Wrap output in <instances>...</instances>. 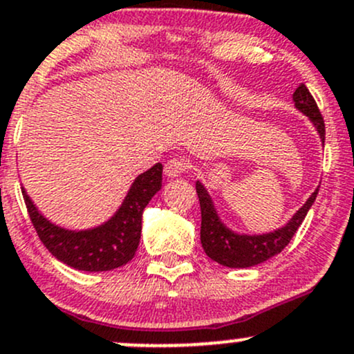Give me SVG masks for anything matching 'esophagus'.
<instances>
[{
    "instance_id": "esophagus-1",
    "label": "esophagus",
    "mask_w": 354,
    "mask_h": 354,
    "mask_svg": "<svg viewBox=\"0 0 354 354\" xmlns=\"http://www.w3.org/2000/svg\"><path fill=\"white\" fill-rule=\"evenodd\" d=\"M185 169H187V162H185V159L180 158L171 159V161H167L165 165V174L167 178L181 176V173H183Z\"/></svg>"
}]
</instances>
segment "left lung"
Listing matches in <instances>:
<instances>
[{"instance_id": "left-lung-1", "label": "left lung", "mask_w": 354, "mask_h": 354, "mask_svg": "<svg viewBox=\"0 0 354 354\" xmlns=\"http://www.w3.org/2000/svg\"><path fill=\"white\" fill-rule=\"evenodd\" d=\"M292 98L293 103H295V109L302 111L305 117H308V120L317 130L322 144H324V118H322L321 111L317 109V103L312 98L307 86L300 84L295 89ZM196 193H198L200 210H202L200 241H202L203 251L207 252L208 258L227 268H251L268 261V259L277 256L278 252H281L288 245L293 234L297 232V229L304 222L307 212L314 205L319 187L314 189V193L308 196L307 202L292 215V218L286 224L265 234L236 232V230L224 224V221L218 215V210L215 208L212 195L208 193L202 181H196Z\"/></svg>"}]
</instances>
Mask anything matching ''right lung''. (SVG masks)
Instances as JSON below:
<instances>
[{
  "instance_id": "add662e5",
  "label": "right lung",
  "mask_w": 354,
  "mask_h": 354,
  "mask_svg": "<svg viewBox=\"0 0 354 354\" xmlns=\"http://www.w3.org/2000/svg\"><path fill=\"white\" fill-rule=\"evenodd\" d=\"M162 187V165L140 173L124 202L103 224L89 229H66L54 224L21 188L25 205L40 241L59 261L80 271H110L127 265L136 254L142 230V212Z\"/></svg>"
}]
</instances>
